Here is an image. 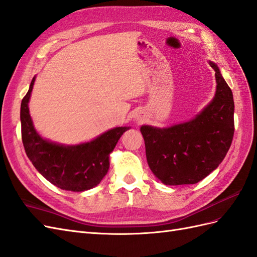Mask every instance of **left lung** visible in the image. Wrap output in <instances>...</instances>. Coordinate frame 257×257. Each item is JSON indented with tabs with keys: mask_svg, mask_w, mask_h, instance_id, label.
Here are the masks:
<instances>
[{
	"mask_svg": "<svg viewBox=\"0 0 257 257\" xmlns=\"http://www.w3.org/2000/svg\"><path fill=\"white\" fill-rule=\"evenodd\" d=\"M216 94L193 119L168 128L142 126L148 164L164 185H193L225 159L234 133L232 91L217 65Z\"/></svg>",
	"mask_w": 257,
	"mask_h": 257,
	"instance_id": "obj_1",
	"label": "left lung"
}]
</instances>
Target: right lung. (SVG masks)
Masks as SVG:
<instances>
[{
	"label": "right lung",
	"instance_id": "right-lung-1",
	"mask_svg": "<svg viewBox=\"0 0 257 257\" xmlns=\"http://www.w3.org/2000/svg\"><path fill=\"white\" fill-rule=\"evenodd\" d=\"M35 78L22 101V139L28 159L45 179L57 188L74 192L97 186L109 168V153L129 127H117L96 139L78 146L65 147L38 135L29 114V98Z\"/></svg>",
	"mask_w": 257,
	"mask_h": 257
}]
</instances>
